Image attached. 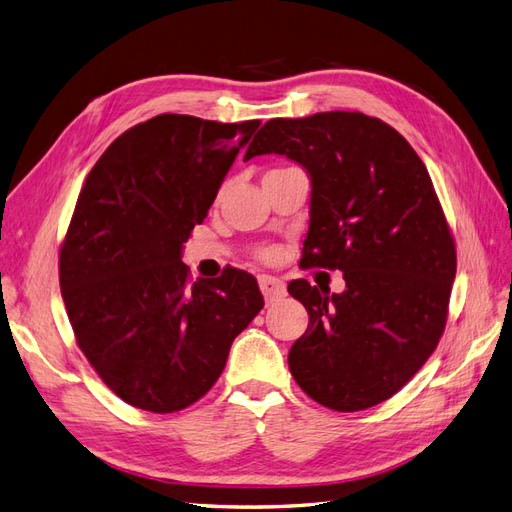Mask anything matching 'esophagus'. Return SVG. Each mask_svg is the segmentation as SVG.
I'll return each mask as SVG.
<instances>
[{
    "label": "esophagus",
    "mask_w": 512,
    "mask_h": 512,
    "mask_svg": "<svg viewBox=\"0 0 512 512\" xmlns=\"http://www.w3.org/2000/svg\"><path fill=\"white\" fill-rule=\"evenodd\" d=\"M258 284H260V290H262V294H265L267 301L280 299V297H284V292H286L284 282L277 280V277H273V275H260Z\"/></svg>",
    "instance_id": "obj_1"
}]
</instances>
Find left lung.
Returning <instances> with one entry per match:
<instances>
[{"mask_svg": "<svg viewBox=\"0 0 512 512\" xmlns=\"http://www.w3.org/2000/svg\"><path fill=\"white\" fill-rule=\"evenodd\" d=\"M265 153L312 179L301 262L346 282L339 294L288 284L309 314L290 374L331 410L376 406L423 367L446 324L457 254L431 177L404 136L363 113L271 119L245 160Z\"/></svg>", "mask_w": 512, "mask_h": 512, "instance_id": "1", "label": "left lung"}]
</instances>
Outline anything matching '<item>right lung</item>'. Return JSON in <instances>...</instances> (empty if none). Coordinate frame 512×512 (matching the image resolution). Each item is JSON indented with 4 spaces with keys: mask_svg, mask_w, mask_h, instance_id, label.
<instances>
[{
    "mask_svg": "<svg viewBox=\"0 0 512 512\" xmlns=\"http://www.w3.org/2000/svg\"><path fill=\"white\" fill-rule=\"evenodd\" d=\"M258 126L158 115L115 138L85 179L59 254L61 297L87 361L134 408L192 406L265 305L254 275L190 284L181 262Z\"/></svg>",
    "mask_w": 512,
    "mask_h": 512,
    "instance_id": "add662e5",
    "label": "right lung"
}]
</instances>
